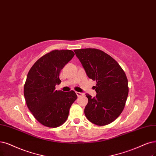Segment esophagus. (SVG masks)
I'll return each mask as SVG.
<instances>
[{"label":"esophagus","mask_w":156,"mask_h":156,"mask_svg":"<svg viewBox=\"0 0 156 156\" xmlns=\"http://www.w3.org/2000/svg\"><path fill=\"white\" fill-rule=\"evenodd\" d=\"M76 95H77L78 97L83 95V93H79V92H76Z\"/></svg>","instance_id":"obj_1"}]
</instances>
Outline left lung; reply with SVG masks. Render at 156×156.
<instances>
[{"instance_id":"obj_1","label":"left lung","mask_w":156,"mask_h":156,"mask_svg":"<svg viewBox=\"0 0 156 156\" xmlns=\"http://www.w3.org/2000/svg\"><path fill=\"white\" fill-rule=\"evenodd\" d=\"M88 77L96 82L95 97L88 94L85 116L99 126L110 124L122 112L129 93L128 80L119 63L97 49L74 50Z\"/></svg>"}]
</instances>
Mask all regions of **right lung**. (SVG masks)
<instances>
[{"label":"right lung","instance_id":"1","mask_svg":"<svg viewBox=\"0 0 156 156\" xmlns=\"http://www.w3.org/2000/svg\"><path fill=\"white\" fill-rule=\"evenodd\" d=\"M74 55L71 50H54L39 58L30 69L24 84L27 106L33 116L48 127L64 123L77 95L74 90H56L60 73Z\"/></svg>","mask_w":156,"mask_h":156}]
</instances>
